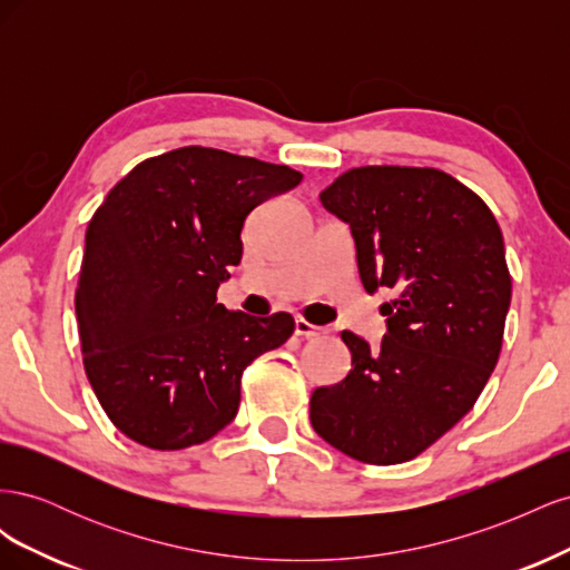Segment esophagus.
I'll return each mask as SVG.
<instances>
[{"label": "esophagus", "instance_id": "34e87169", "mask_svg": "<svg viewBox=\"0 0 570 570\" xmlns=\"http://www.w3.org/2000/svg\"><path fill=\"white\" fill-rule=\"evenodd\" d=\"M295 333H297L299 337H304V340H314V337H318V335L323 333V327H318V325H314V323H308L306 318L297 316V318H295Z\"/></svg>", "mask_w": 570, "mask_h": 570}]
</instances>
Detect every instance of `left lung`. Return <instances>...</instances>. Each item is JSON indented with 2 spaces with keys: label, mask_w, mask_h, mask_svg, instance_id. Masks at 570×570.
I'll return each mask as SVG.
<instances>
[{
  "label": "left lung",
  "mask_w": 570,
  "mask_h": 570,
  "mask_svg": "<svg viewBox=\"0 0 570 570\" xmlns=\"http://www.w3.org/2000/svg\"><path fill=\"white\" fill-rule=\"evenodd\" d=\"M356 245L368 295L390 287L381 347L350 331L352 371L316 387V433L356 461L416 459L469 413L502 352L511 275L497 218L438 168L361 166L321 193Z\"/></svg>",
  "instance_id": "1"
}]
</instances>
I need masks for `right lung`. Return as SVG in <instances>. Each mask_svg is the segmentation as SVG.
Here are the masks:
<instances>
[{
  "label": "right lung",
  "instance_id": "1",
  "mask_svg": "<svg viewBox=\"0 0 570 570\" xmlns=\"http://www.w3.org/2000/svg\"><path fill=\"white\" fill-rule=\"evenodd\" d=\"M299 183L289 166L180 147L137 164L95 212L76 289L82 364L132 442L212 440L235 419L243 371L295 333L289 314L228 312L216 289L249 212Z\"/></svg>",
  "mask_w": 570,
  "mask_h": 570
}]
</instances>
